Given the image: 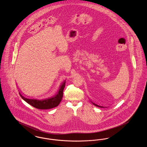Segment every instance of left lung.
Returning <instances> with one entry per match:
<instances>
[{"mask_svg": "<svg viewBox=\"0 0 147 147\" xmlns=\"http://www.w3.org/2000/svg\"><path fill=\"white\" fill-rule=\"evenodd\" d=\"M92 103V104L93 105H95V106H98V107H103V106H99V105H97V104H95V103H94V102H91Z\"/></svg>", "mask_w": 147, "mask_h": 147, "instance_id": "obj_1", "label": "left lung"}]
</instances>
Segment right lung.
<instances>
[{
  "instance_id": "right-lung-1",
  "label": "right lung",
  "mask_w": 147,
  "mask_h": 147,
  "mask_svg": "<svg viewBox=\"0 0 147 147\" xmlns=\"http://www.w3.org/2000/svg\"><path fill=\"white\" fill-rule=\"evenodd\" d=\"M65 81H64L61 85L59 91L55 96L41 100L26 98L21 94V92H19V94L22 99H24L28 104L32 106L35 108L42 110L50 109L55 107L59 104L63 98V90L65 87Z\"/></svg>"
}]
</instances>
